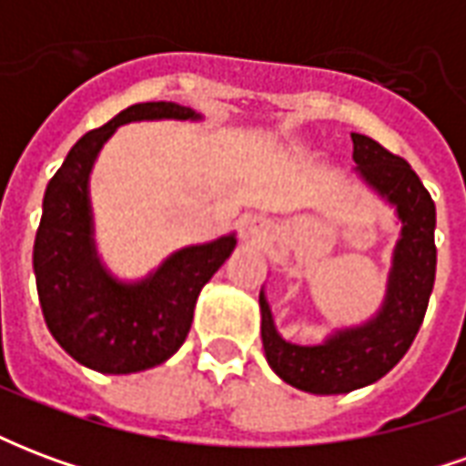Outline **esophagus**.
Listing matches in <instances>:
<instances>
[{
	"mask_svg": "<svg viewBox=\"0 0 466 466\" xmlns=\"http://www.w3.org/2000/svg\"><path fill=\"white\" fill-rule=\"evenodd\" d=\"M247 232H249V234H264V232H267V224H264V219H257V217H254L252 222H249V227H247Z\"/></svg>",
	"mask_w": 466,
	"mask_h": 466,
	"instance_id": "34e87169",
	"label": "esophagus"
}]
</instances>
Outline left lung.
Masks as SVG:
<instances>
[{
  "label": "left lung",
  "instance_id": "8db88e82",
  "mask_svg": "<svg viewBox=\"0 0 466 466\" xmlns=\"http://www.w3.org/2000/svg\"><path fill=\"white\" fill-rule=\"evenodd\" d=\"M351 142L357 177L394 207L401 224L381 307L364 324L334 329L322 344L307 347L277 332L264 289L259 292L267 361L287 384L309 394H347L381 380L420 332L437 272V209L420 177L370 137L351 134Z\"/></svg>",
  "mask_w": 466,
  "mask_h": 466
}]
</instances>
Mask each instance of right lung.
Returning a JSON list of instances; mask_svg holds the SVG:
<instances>
[{"label": "right lung", "mask_w": 466, "mask_h": 466, "mask_svg": "<svg viewBox=\"0 0 466 466\" xmlns=\"http://www.w3.org/2000/svg\"><path fill=\"white\" fill-rule=\"evenodd\" d=\"M157 119L199 122L202 115L174 102L127 106L69 149L42 202L32 259L45 322L69 357L102 374H132L169 360L189 334L202 287L237 247L234 232L189 244L137 282L102 264L89 199L92 167L122 124Z\"/></svg>", "instance_id": "1"}]
</instances>
